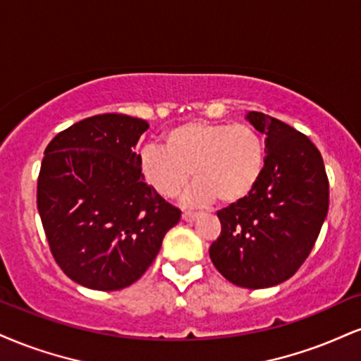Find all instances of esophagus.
<instances>
[{
  "mask_svg": "<svg viewBox=\"0 0 361 361\" xmlns=\"http://www.w3.org/2000/svg\"><path fill=\"white\" fill-rule=\"evenodd\" d=\"M198 214H195V212H183V220L185 222H193L195 219H197Z\"/></svg>",
  "mask_w": 361,
  "mask_h": 361,
  "instance_id": "34e87169",
  "label": "esophagus"
}]
</instances>
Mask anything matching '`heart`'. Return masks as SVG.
<instances>
[{
  "mask_svg": "<svg viewBox=\"0 0 361 361\" xmlns=\"http://www.w3.org/2000/svg\"><path fill=\"white\" fill-rule=\"evenodd\" d=\"M139 168L146 183L164 198L176 197L192 173L195 185L186 202L237 205L262 176L266 145L250 124L188 121L164 133L163 149L146 147Z\"/></svg>",
  "mask_w": 361,
  "mask_h": 361,
  "instance_id": "heart-1",
  "label": "heart"
}]
</instances>
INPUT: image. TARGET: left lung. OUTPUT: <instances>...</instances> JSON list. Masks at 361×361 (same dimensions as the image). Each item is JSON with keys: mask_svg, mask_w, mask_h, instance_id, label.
I'll return each mask as SVG.
<instances>
[{"mask_svg": "<svg viewBox=\"0 0 361 361\" xmlns=\"http://www.w3.org/2000/svg\"><path fill=\"white\" fill-rule=\"evenodd\" d=\"M247 119L266 134V168L249 197L216 212L222 232L210 259L232 284L264 289L288 281L307 259L328 215L329 183L306 134L262 112Z\"/></svg>", "mask_w": 361, "mask_h": 361, "instance_id": "obj_1", "label": "left lung"}]
</instances>
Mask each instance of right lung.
<instances>
[{
  "label": "right lung",
  "instance_id": "1",
  "mask_svg": "<svg viewBox=\"0 0 361 361\" xmlns=\"http://www.w3.org/2000/svg\"><path fill=\"white\" fill-rule=\"evenodd\" d=\"M146 121L99 114L51 139L37 205L59 267L84 288L124 289L153 264L181 212L145 183L134 153Z\"/></svg>",
  "mask_w": 361,
  "mask_h": 361
}]
</instances>
